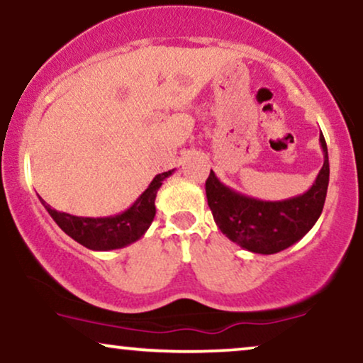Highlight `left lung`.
<instances>
[{
	"mask_svg": "<svg viewBox=\"0 0 363 363\" xmlns=\"http://www.w3.org/2000/svg\"><path fill=\"white\" fill-rule=\"evenodd\" d=\"M324 153L323 169L303 194L281 201H262L225 186L211 170L206 179L208 206L215 223L232 242L256 254H274L290 247L314 227L323 213L329 184L328 147L319 136Z\"/></svg>",
	"mask_w": 363,
	"mask_h": 363,
	"instance_id": "8db88e82",
	"label": "left lung"
}]
</instances>
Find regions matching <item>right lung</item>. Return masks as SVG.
<instances>
[{
  "label": "right lung",
  "instance_id": "right-lung-1",
  "mask_svg": "<svg viewBox=\"0 0 363 363\" xmlns=\"http://www.w3.org/2000/svg\"><path fill=\"white\" fill-rule=\"evenodd\" d=\"M172 172L174 170H169L153 177L150 186L126 211L112 216H101V218L74 216L54 210L43 198L39 199L66 235L91 251H112V249L126 247L145 235L155 218L157 191Z\"/></svg>",
  "mask_w": 363,
  "mask_h": 363
}]
</instances>
